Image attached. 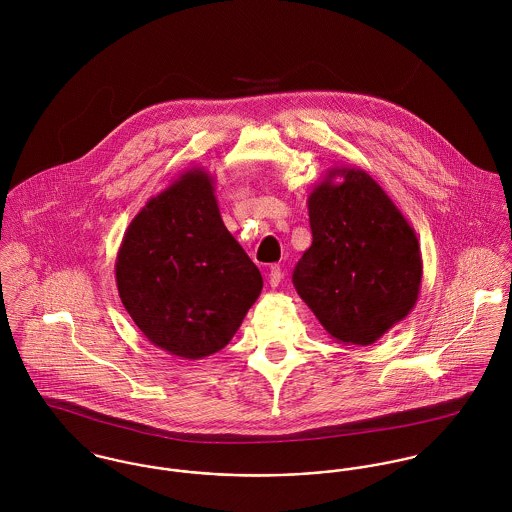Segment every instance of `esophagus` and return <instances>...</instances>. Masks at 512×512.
Here are the masks:
<instances>
[{
    "instance_id": "34e87169",
    "label": "esophagus",
    "mask_w": 512,
    "mask_h": 512,
    "mask_svg": "<svg viewBox=\"0 0 512 512\" xmlns=\"http://www.w3.org/2000/svg\"><path fill=\"white\" fill-rule=\"evenodd\" d=\"M281 279H283L281 267H279V265H271V269H269V273H267V283L275 288V286H279Z\"/></svg>"
}]
</instances>
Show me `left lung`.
Masks as SVG:
<instances>
[{
  "label": "left lung",
  "instance_id": "1",
  "mask_svg": "<svg viewBox=\"0 0 512 512\" xmlns=\"http://www.w3.org/2000/svg\"><path fill=\"white\" fill-rule=\"evenodd\" d=\"M340 175L341 183L335 182ZM312 245L292 283L332 340L371 345L414 308L418 237L367 172L334 167L308 196Z\"/></svg>",
  "mask_w": 512,
  "mask_h": 512
}]
</instances>
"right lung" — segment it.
Listing matches in <instances>:
<instances>
[{"mask_svg": "<svg viewBox=\"0 0 512 512\" xmlns=\"http://www.w3.org/2000/svg\"><path fill=\"white\" fill-rule=\"evenodd\" d=\"M115 283L147 340L180 359H202L235 336L263 277L222 222L214 176L192 167L125 229Z\"/></svg>", "mask_w": 512, "mask_h": 512, "instance_id": "1", "label": "right lung"}]
</instances>
